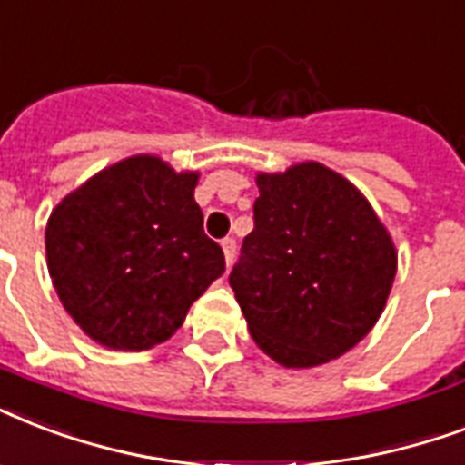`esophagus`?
<instances>
[{"mask_svg":"<svg viewBox=\"0 0 465 465\" xmlns=\"http://www.w3.org/2000/svg\"><path fill=\"white\" fill-rule=\"evenodd\" d=\"M221 247H223V254H225V264L230 266L232 262H235V252H237L235 240H232V237H225V240L221 242Z\"/></svg>","mask_w":465,"mask_h":465,"instance_id":"esophagus-1","label":"esophagus"}]
</instances>
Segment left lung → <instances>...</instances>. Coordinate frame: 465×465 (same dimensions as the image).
Returning a JSON list of instances; mask_svg holds the SVG:
<instances>
[{
    "label": "left lung",
    "mask_w": 465,
    "mask_h": 465,
    "mask_svg": "<svg viewBox=\"0 0 465 465\" xmlns=\"http://www.w3.org/2000/svg\"><path fill=\"white\" fill-rule=\"evenodd\" d=\"M254 230L230 286L252 340L286 369H312L371 332L398 272L393 237L354 183L320 162L257 172Z\"/></svg>",
    "instance_id": "left-lung-1"
}]
</instances>
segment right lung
Segmentation results:
<instances>
[{
    "label": "right lung",
    "instance_id": "obj_1",
    "mask_svg": "<svg viewBox=\"0 0 465 465\" xmlns=\"http://www.w3.org/2000/svg\"><path fill=\"white\" fill-rule=\"evenodd\" d=\"M199 172L135 154L96 172L48 218L45 257L57 298L82 332L118 351H145L182 327L225 272L193 199Z\"/></svg>",
    "mask_w": 465,
    "mask_h": 465
}]
</instances>
